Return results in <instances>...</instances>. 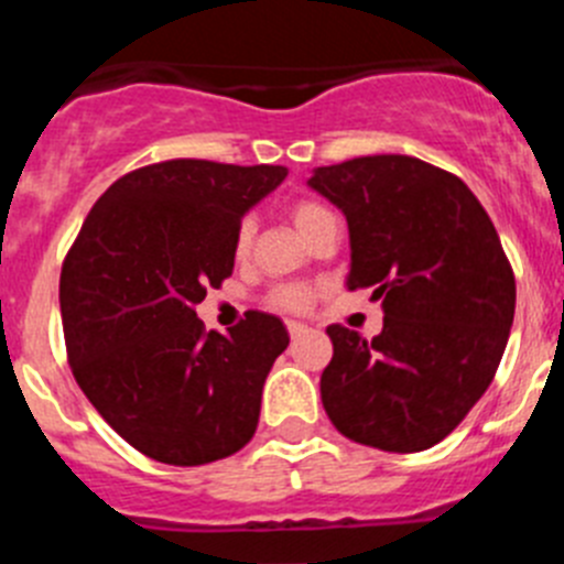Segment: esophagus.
<instances>
[{
    "label": "esophagus",
    "mask_w": 564,
    "mask_h": 564,
    "mask_svg": "<svg viewBox=\"0 0 564 564\" xmlns=\"http://www.w3.org/2000/svg\"><path fill=\"white\" fill-rule=\"evenodd\" d=\"M288 333H291V338H302L307 333V327L299 325V322H288Z\"/></svg>",
    "instance_id": "34e87169"
}]
</instances>
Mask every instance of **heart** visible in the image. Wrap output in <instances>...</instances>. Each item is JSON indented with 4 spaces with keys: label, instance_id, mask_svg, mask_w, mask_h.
<instances>
[{
    "label": "heart",
    "instance_id": "b5f03b06",
    "mask_svg": "<svg viewBox=\"0 0 564 564\" xmlns=\"http://www.w3.org/2000/svg\"><path fill=\"white\" fill-rule=\"evenodd\" d=\"M291 220L293 226L299 228V234L307 239L318 226H325L327 220H333V214L313 200H299L291 206ZM253 231H257V226H253L251 217H242L237 231H234V257H248L253 242ZM313 299H316V291H313L311 285H276L268 293V305L276 307V311L302 313L313 305Z\"/></svg>",
    "mask_w": 564,
    "mask_h": 564
}]
</instances>
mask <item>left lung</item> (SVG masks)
I'll return each instance as SVG.
<instances>
[{"label": "left lung", "mask_w": 564, "mask_h": 564, "mask_svg": "<svg viewBox=\"0 0 564 564\" xmlns=\"http://www.w3.org/2000/svg\"><path fill=\"white\" fill-rule=\"evenodd\" d=\"M307 186L350 226L347 288L381 299L383 330L327 327V417L383 452L441 443L480 401L514 322V271L471 188L410 154L318 166Z\"/></svg>", "instance_id": "obj_1"}]
</instances>
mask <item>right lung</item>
<instances>
[{
    "label": "right lung",
    "instance_id": "add662e5",
    "mask_svg": "<svg viewBox=\"0 0 564 564\" xmlns=\"http://www.w3.org/2000/svg\"><path fill=\"white\" fill-rule=\"evenodd\" d=\"M285 166L152 163L89 208L58 282L69 370L129 446L203 466L257 432L262 387L288 330L248 311L223 336L194 307L234 271V231L285 181Z\"/></svg>",
    "mask_w": 564,
    "mask_h": 564
}]
</instances>
